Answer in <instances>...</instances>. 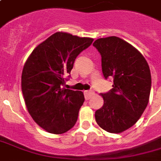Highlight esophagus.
I'll return each instance as SVG.
<instances>
[{"label":"esophagus","instance_id":"1","mask_svg":"<svg viewBox=\"0 0 161 161\" xmlns=\"http://www.w3.org/2000/svg\"><path fill=\"white\" fill-rule=\"evenodd\" d=\"M93 94H94V92L93 90H88L84 92V96H85L86 99H89Z\"/></svg>","mask_w":161,"mask_h":161}]
</instances>
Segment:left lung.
Here are the masks:
<instances>
[{
    "label": "left lung",
    "mask_w": 161,
    "mask_h": 161,
    "mask_svg": "<svg viewBox=\"0 0 161 161\" xmlns=\"http://www.w3.org/2000/svg\"><path fill=\"white\" fill-rule=\"evenodd\" d=\"M101 55L103 77L113 78V88L102 93L103 105L95 112L96 122L109 133L132 127L145 111L150 98L151 75L143 55L117 36L93 42Z\"/></svg>",
    "instance_id": "left-lung-1"
}]
</instances>
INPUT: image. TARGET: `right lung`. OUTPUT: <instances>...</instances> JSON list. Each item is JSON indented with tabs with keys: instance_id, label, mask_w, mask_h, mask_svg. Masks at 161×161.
Instances as JSON below:
<instances>
[{
	"instance_id": "right-lung-1",
	"label": "right lung",
	"mask_w": 161,
	"mask_h": 161,
	"mask_svg": "<svg viewBox=\"0 0 161 161\" xmlns=\"http://www.w3.org/2000/svg\"><path fill=\"white\" fill-rule=\"evenodd\" d=\"M93 39L56 32L34 49L24 65L21 90L29 114L52 134H63L78 120L84 102L81 91L63 88L76 58Z\"/></svg>"
}]
</instances>
